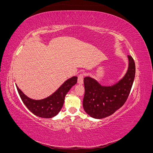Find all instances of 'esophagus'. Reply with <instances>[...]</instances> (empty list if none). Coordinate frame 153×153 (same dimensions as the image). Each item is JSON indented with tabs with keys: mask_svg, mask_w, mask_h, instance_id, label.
Masks as SVG:
<instances>
[{
	"mask_svg": "<svg viewBox=\"0 0 153 153\" xmlns=\"http://www.w3.org/2000/svg\"><path fill=\"white\" fill-rule=\"evenodd\" d=\"M84 73H80L79 75L78 76V83L79 84H83L84 83Z\"/></svg>",
	"mask_w": 153,
	"mask_h": 153,
	"instance_id": "esophagus-1",
	"label": "esophagus"
}]
</instances>
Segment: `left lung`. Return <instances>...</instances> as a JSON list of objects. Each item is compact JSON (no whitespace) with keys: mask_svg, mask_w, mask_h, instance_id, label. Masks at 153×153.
<instances>
[{"mask_svg":"<svg viewBox=\"0 0 153 153\" xmlns=\"http://www.w3.org/2000/svg\"><path fill=\"white\" fill-rule=\"evenodd\" d=\"M129 66L124 76L112 86H102L94 78H84L85 94L83 106L85 112L95 119H102L113 114L127 100L135 75V64L128 55Z\"/></svg>","mask_w":153,"mask_h":153,"instance_id":"8db88e82","label":"left lung"}]
</instances>
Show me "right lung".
<instances>
[{
    "mask_svg": "<svg viewBox=\"0 0 153 153\" xmlns=\"http://www.w3.org/2000/svg\"><path fill=\"white\" fill-rule=\"evenodd\" d=\"M76 82L77 76L69 78L53 94L47 98L40 100L28 98L17 85L16 86L23 103L32 113L40 117L52 118L55 116L61 110L66 94Z\"/></svg>",
    "mask_w": 153,
    "mask_h": 153,
    "instance_id": "obj_1",
    "label": "right lung"
}]
</instances>
